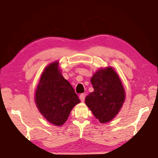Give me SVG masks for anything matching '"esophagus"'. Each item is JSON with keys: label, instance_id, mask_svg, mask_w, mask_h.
<instances>
[{"label": "esophagus", "instance_id": "1", "mask_svg": "<svg viewBox=\"0 0 158 158\" xmlns=\"http://www.w3.org/2000/svg\"><path fill=\"white\" fill-rule=\"evenodd\" d=\"M79 99H80L81 102H84L85 99V94H81L80 95H79Z\"/></svg>", "mask_w": 158, "mask_h": 158}]
</instances>
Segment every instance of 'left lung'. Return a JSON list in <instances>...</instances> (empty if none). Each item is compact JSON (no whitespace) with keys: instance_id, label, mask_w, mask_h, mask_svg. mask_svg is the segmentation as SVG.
Here are the masks:
<instances>
[{"instance_id":"1","label":"left lung","mask_w":158,"mask_h":158,"mask_svg":"<svg viewBox=\"0 0 158 158\" xmlns=\"http://www.w3.org/2000/svg\"><path fill=\"white\" fill-rule=\"evenodd\" d=\"M94 92L85 98V103L101 123L110 122L118 115L124 102L123 84L113 68L99 69L91 78Z\"/></svg>"}]
</instances>
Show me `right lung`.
Masks as SVG:
<instances>
[{"instance_id":"right-lung-1","label":"right lung","mask_w":158,"mask_h":158,"mask_svg":"<svg viewBox=\"0 0 158 158\" xmlns=\"http://www.w3.org/2000/svg\"><path fill=\"white\" fill-rule=\"evenodd\" d=\"M37 108L43 117L55 126H61L80 100L74 89L61 74L59 62L48 65L41 74L35 94Z\"/></svg>"}]
</instances>
